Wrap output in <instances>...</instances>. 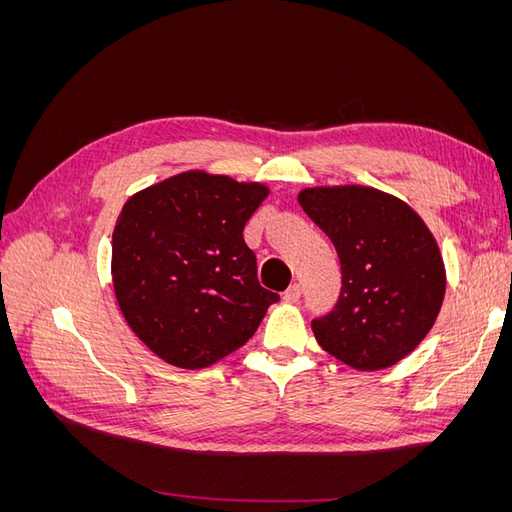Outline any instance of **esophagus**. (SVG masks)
<instances>
[{
    "mask_svg": "<svg viewBox=\"0 0 512 512\" xmlns=\"http://www.w3.org/2000/svg\"><path fill=\"white\" fill-rule=\"evenodd\" d=\"M299 299H301V284L288 286V290L284 292V301H286V303H297Z\"/></svg>",
    "mask_w": 512,
    "mask_h": 512,
    "instance_id": "obj_1",
    "label": "esophagus"
}]
</instances>
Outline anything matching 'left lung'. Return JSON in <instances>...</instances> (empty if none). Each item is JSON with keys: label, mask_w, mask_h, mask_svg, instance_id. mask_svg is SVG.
I'll list each match as a JSON object with an SVG mask.
<instances>
[{"label": "left lung", "mask_w": 512, "mask_h": 512, "mask_svg": "<svg viewBox=\"0 0 512 512\" xmlns=\"http://www.w3.org/2000/svg\"><path fill=\"white\" fill-rule=\"evenodd\" d=\"M299 205L333 241L342 292L312 320L318 344L342 363L374 371L408 356L436 322L446 271L431 230L397 196L365 185L299 192Z\"/></svg>", "instance_id": "left-lung-1"}]
</instances>
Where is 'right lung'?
Returning <instances> with one entry per match:
<instances>
[{"label": "right lung", "mask_w": 512, "mask_h": 512, "mask_svg": "<svg viewBox=\"0 0 512 512\" xmlns=\"http://www.w3.org/2000/svg\"><path fill=\"white\" fill-rule=\"evenodd\" d=\"M269 196L262 183L188 170L136 192L113 230L123 318L162 361L203 369L239 350L280 301L258 284L243 228Z\"/></svg>", "instance_id": "obj_1"}]
</instances>
